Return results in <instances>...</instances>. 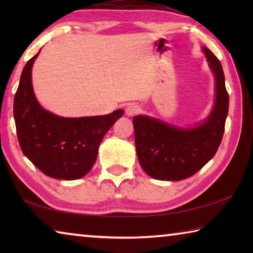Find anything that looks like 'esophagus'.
I'll return each instance as SVG.
<instances>
[{"label":"esophagus","mask_w":253,"mask_h":253,"mask_svg":"<svg viewBox=\"0 0 253 253\" xmlns=\"http://www.w3.org/2000/svg\"><path fill=\"white\" fill-rule=\"evenodd\" d=\"M126 115L127 116H135L136 114H138L139 111H140V108L137 105H129V106H127L126 107Z\"/></svg>","instance_id":"esophagus-1"}]
</instances>
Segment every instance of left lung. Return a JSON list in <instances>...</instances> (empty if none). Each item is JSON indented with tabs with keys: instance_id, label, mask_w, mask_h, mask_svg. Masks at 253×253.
Listing matches in <instances>:
<instances>
[{
	"instance_id": "obj_1",
	"label": "left lung",
	"mask_w": 253,
	"mask_h": 253,
	"mask_svg": "<svg viewBox=\"0 0 253 253\" xmlns=\"http://www.w3.org/2000/svg\"><path fill=\"white\" fill-rule=\"evenodd\" d=\"M215 77V104L207 122L182 129L147 116H135L136 152L149 176L163 181H181L194 175L215 155L223 137L229 111V93L220 60L203 48Z\"/></svg>"
}]
</instances>
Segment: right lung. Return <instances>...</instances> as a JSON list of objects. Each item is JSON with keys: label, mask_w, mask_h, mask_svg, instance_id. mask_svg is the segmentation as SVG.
Instances as JSON below:
<instances>
[{"label": "right lung", "mask_w": 253, "mask_h": 253, "mask_svg": "<svg viewBox=\"0 0 253 253\" xmlns=\"http://www.w3.org/2000/svg\"><path fill=\"white\" fill-rule=\"evenodd\" d=\"M38 54L24 66L14 96L13 114L20 147L48 176L80 178L91 169L102 138L124 110L81 118H63L44 110L36 99L31 83V68Z\"/></svg>", "instance_id": "1"}]
</instances>
